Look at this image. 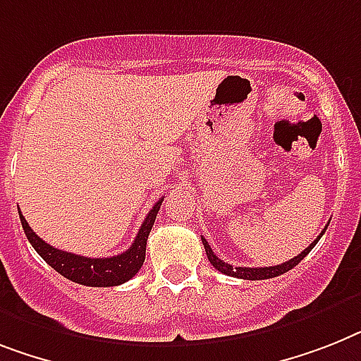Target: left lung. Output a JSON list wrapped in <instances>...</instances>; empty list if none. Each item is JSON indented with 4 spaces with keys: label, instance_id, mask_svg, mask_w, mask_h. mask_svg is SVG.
Instances as JSON below:
<instances>
[{
    "label": "left lung",
    "instance_id": "left-lung-1",
    "mask_svg": "<svg viewBox=\"0 0 361 361\" xmlns=\"http://www.w3.org/2000/svg\"><path fill=\"white\" fill-rule=\"evenodd\" d=\"M329 227V225H326ZM326 227L321 231V234L317 236V240H314L312 243H310L308 247H306L305 251L300 252L299 256H295V258H291V260L284 262V264H281V266H271V267H236V266H231V264H227V262H223L221 258H217L216 255L212 252V249H210V245H208V241L204 240V238H201L202 240V245H204V251H207V256L208 260H210V264H212L214 267H216L219 273H223V275L227 276H234V279H245V281H264V279H273V276H279L282 275V273H286V271L293 269L297 264H299L302 258H305L306 255H308L312 249L315 247V243L321 240V236L324 234V231H326Z\"/></svg>",
    "mask_w": 361,
    "mask_h": 361
}]
</instances>
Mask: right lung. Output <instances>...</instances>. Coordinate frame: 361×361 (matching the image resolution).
Here are the masks:
<instances>
[{
  "instance_id": "add662e5",
  "label": "right lung",
  "mask_w": 361,
  "mask_h": 361,
  "mask_svg": "<svg viewBox=\"0 0 361 361\" xmlns=\"http://www.w3.org/2000/svg\"><path fill=\"white\" fill-rule=\"evenodd\" d=\"M162 201L164 197H160L154 202V207L149 210L138 234L134 238L133 245L121 255L110 256V258H86V256L55 249L32 232V228L29 227V223L25 221V217L22 216L20 210H18V214H20V221H22L23 232H25L29 243L56 273H61L62 276H66L68 281L77 282V284L92 286V288H109V286H120L130 281L138 273L140 267L144 266L149 232L153 228Z\"/></svg>"
}]
</instances>
